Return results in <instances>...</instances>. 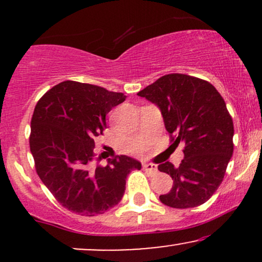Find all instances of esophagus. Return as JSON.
<instances>
[{
    "mask_svg": "<svg viewBox=\"0 0 262 262\" xmlns=\"http://www.w3.org/2000/svg\"><path fill=\"white\" fill-rule=\"evenodd\" d=\"M143 169L145 171H149V172H158V166L155 164H151V162L143 164Z\"/></svg>",
    "mask_w": 262,
    "mask_h": 262,
    "instance_id": "obj_1",
    "label": "esophagus"
}]
</instances>
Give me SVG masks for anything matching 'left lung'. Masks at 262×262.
I'll return each mask as SVG.
<instances>
[{
  "mask_svg": "<svg viewBox=\"0 0 262 262\" xmlns=\"http://www.w3.org/2000/svg\"><path fill=\"white\" fill-rule=\"evenodd\" d=\"M158 104L170 148L183 144L179 167L170 161L158 166L173 180L160 201L172 208H193L209 200L223 181L233 155L234 125L221 93L208 81L185 74H169L138 92Z\"/></svg>",
  "mask_w": 262,
  "mask_h": 262,
  "instance_id": "1",
  "label": "left lung"
}]
</instances>
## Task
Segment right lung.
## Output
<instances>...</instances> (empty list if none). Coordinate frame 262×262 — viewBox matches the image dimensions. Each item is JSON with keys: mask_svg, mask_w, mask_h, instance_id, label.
I'll use <instances>...</instances> for the list:
<instances>
[{"mask_svg": "<svg viewBox=\"0 0 262 262\" xmlns=\"http://www.w3.org/2000/svg\"><path fill=\"white\" fill-rule=\"evenodd\" d=\"M127 96L100 86L64 81L37 102L29 146L38 176L55 200L76 214H102L121 202L125 179L141 164L127 155L93 166L95 139L107 128L106 114Z\"/></svg>", "mask_w": 262, "mask_h": 262, "instance_id": "add662e5", "label": "right lung"}]
</instances>
